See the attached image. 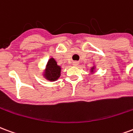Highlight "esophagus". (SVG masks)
Segmentation results:
<instances>
[{
	"instance_id": "1",
	"label": "esophagus",
	"mask_w": 133,
	"mask_h": 133,
	"mask_svg": "<svg viewBox=\"0 0 133 133\" xmlns=\"http://www.w3.org/2000/svg\"><path fill=\"white\" fill-rule=\"evenodd\" d=\"M72 64H73L74 66H77L78 64V63L77 62H74L72 63Z\"/></svg>"
}]
</instances>
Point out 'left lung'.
I'll use <instances>...</instances> for the list:
<instances>
[{
	"label": "left lung",
	"mask_w": 133,
	"mask_h": 133,
	"mask_svg": "<svg viewBox=\"0 0 133 133\" xmlns=\"http://www.w3.org/2000/svg\"><path fill=\"white\" fill-rule=\"evenodd\" d=\"M96 65L94 64V66H93L92 67H91V69H90V74H94V72L96 71Z\"/></svg>",
	"instance_id": "left-lung-1"
}]
</instances>
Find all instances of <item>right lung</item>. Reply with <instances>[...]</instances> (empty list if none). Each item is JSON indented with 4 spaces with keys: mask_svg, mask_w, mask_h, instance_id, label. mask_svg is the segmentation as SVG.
Instances as JSON below:
<instances>
[{
    "mask_svg": "<svg viewBox=\"0 0 133 133\" xmlns=\"http://www.w3.org/2000/svg\"><path fill=\"white\" fill-rule=\"evenodd\" d=\"M61 71L62 67L57 64L56 60L53 57H51L46 63L45 69L42 73V76L47 81H55L59 78L61 76Z\"/></svg>",
    "mask_w": 133,
    "mask_h": 133,
    "instance_id": "obj_1",
    "label": "right lung"
}]
</instances>
